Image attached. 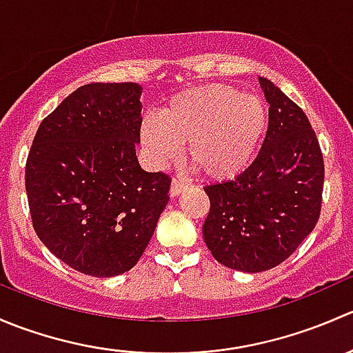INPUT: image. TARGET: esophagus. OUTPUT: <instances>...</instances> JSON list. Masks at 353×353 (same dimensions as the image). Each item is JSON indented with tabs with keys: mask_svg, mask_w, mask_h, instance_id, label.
Instances as JSON below:
<instances>
[{
	"mask_svg": "<svg viewBox=\"0 0 353 353\" xmlns=\"http://www.w3.org/2000/svg\"><path fill=\"white\" fill-rule=\"evenodd\" d=\"M184 190H186V184L181 183V181L177 179H172V183H170V191H169L170 196H179Z\"/></svg>",
	"mask_w": 353,
	"mask_h": 353,
	"instance_id": "1",
	"label": "esophagus"
}]
</instances>
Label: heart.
Segmentation results:
<instances>
[{"label":"heart","mask_w":353,"mask_h":353,"mask_svg":"<svg viewBox=\"0 0 353 353\" xmlns=\"http://www.w3.org/2000/svg\"><path fill=\"white\" fill-rule=\"evenodd\" d=\"M268 130V109L256 95L230 85L188 88L169 99L160 121L147 119L141 140L157 163H167L186 145L188 165L222 183L243 174Z\"/></svg>","instance_id":"1"}]
</instances>
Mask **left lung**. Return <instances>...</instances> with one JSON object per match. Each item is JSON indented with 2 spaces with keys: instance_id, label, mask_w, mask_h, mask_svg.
Instances as JSON below:
<instances>
[{
  "instance_id": "obj_1",
  "label": "left lung",
  "mask_w": 353,
  "mask_h": 353,
  "mask_svg": "<svg viewBox=\"0 0 353 353\" xmlns=\"http://www.w3.org/2000/svg\"><path fill=\"white\" fill-rule=\"evenodd\" d=\"M270 123L254 162L234 181L205 188L203 237L227 268L258 273L283 263L321 215L325 160L305 112L259 78Z\"/></svg>"
}]
</instances>
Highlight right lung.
I'll use <instances>...</instances> for the list:
<instances>
[{
    "label": "right lung",
    "instance_id": "obj_1",
    "mask_svg": "<svg viewBox=\"0 0 353 353\" xmlns=\"http://www.w3.org/2000/svg\"><path fill=\"white\" fill-rule=\"evenodd\" d=\"M141 87L88 83L48 117L32 141L25 190L46 248L77 272L114 276L138 263L169 201L170 177L137 159Z\"/></svg>",
    "mask_w": 353,
    "mask_h": 353
}]
</instances>
